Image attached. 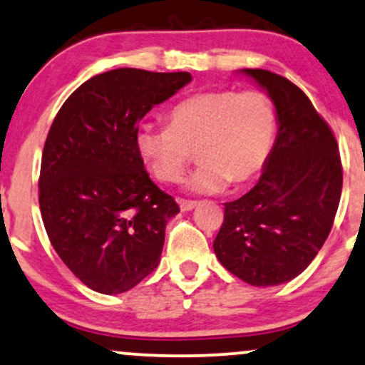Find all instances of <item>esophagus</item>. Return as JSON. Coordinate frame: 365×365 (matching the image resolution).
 <instances>
[{"label":"esophagus","instance_id":"34e87169","mask_svg":"<svg viewBox=\"0 0 365 365\" xmlns=\"http://www.w3.org/2000/svg\"><path fill=\"white\" fill-rule=\"evenodd\" d=\"M178 205L182 210H192L197 205L195 200H187V199H178Z\"/></svg>","mask_w":365,"mask_h":365}]
</instances>
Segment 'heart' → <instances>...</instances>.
Segmentation results:
<instances>
[{
    "label": "heart",
    "instance_id": "obj_1",
    "mask_svg": "<svg viewBox=\"0 0 365 365\" xmlns=\"http://www.w3.org/2000/svg\"><path fill=\"white\" fill-rule=\"evenodd\" d=\"M168 127H143L138 148L155 178L178 182L194 151L200 166L187 185L214 194L227 183L243 185L269 161L277 113L260 90H217L183 98L168 112Z\"/></svg>",
    "mask_w": 365,
    "mask_h": 365
}]
</instances>
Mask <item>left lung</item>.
<instances>
[{
	"label": "left lung",
	"mask_w": 365,
	"mask_h": 365,
	"mask_svg": "<svg viewBox=\"0 0 365 365\" xmlns=\"http://www.w3.org/2000/svg\"><path fill=\"white\" fill-rule=\"evenodd\" d=\"M277 108L279 130L258 183L225 204L214 240L222 267L250 285L297 277L322 250L340 204L341 170L331 127L299 86L267 69H243Z\"/></svg>",
	"instance_id": "obj_1"
}]
</instances>
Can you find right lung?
I'll list each match as a JSON object with an SVG mask.
<instances>
[{
  "instance_id": "obj_1",
  "label": "right lung",
  "mask_w": 365,
  "mask_h": 365,
  "mask_svg": "<svg viewBox=\"0 0 365 365\" xmlns=\"http://www.w3.org/2000/svg\"><path fill=\"white\" fill-rule=\"evenodd\" d=\"M190 73L120 68L69 95L43 144L38 204L56 253L83 284L120 294L160 263L178 204L144 170L139 120Z\"/></svg>"
}]
</instances>
